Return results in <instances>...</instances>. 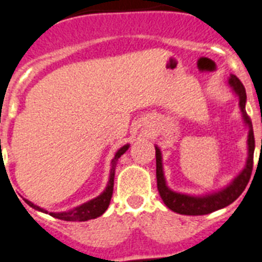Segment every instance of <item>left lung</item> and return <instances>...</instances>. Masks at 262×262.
Masks as SVG:
<instances>
[{"label": "left lung", "mask_w": 262, "mask_h": 262, "mask_svg": "<svg viewBox=\"0 0 262 262\" xmlns=\"http://www.w3.org/2000/svg\"><path fill=\"white\" fill-rule=\"evenodd\" d=\"M230 84L232 86L235 93L239 96V105L243 112L244 121L248 125V159H247L246 168L243 169L242 173L235 179L232 183L225 188L221 192L211 193V194L204 195V197H193V195L180 194V193L172 192L168 189L166 185L163 175V167H162V154L158 147H155V157H157V185L158 192L160 194V199L163 200L164 204L167 205L168 209L179 214L184 215H205V214H210L213 211L223 209L228 206L230 204L244 192L246 187L248 185V181L251 179L252 169H253V152H254V136L253 128H252L251 117L246 112V102H247V94L246 89L237 78L236 75H231L228 79Z\"/></svg>", "instance_id": "8db88e82"}]
</instances>
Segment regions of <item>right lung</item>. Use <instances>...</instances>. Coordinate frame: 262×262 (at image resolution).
Segmentation results:
<instances>
[{
    "instance_id": "add662e5",
    "label": "right lung",
    "mask_w": 262,
    "mask_h": 262,
    "mask_svg": "<svg viewBox=\"0 0 262 262\" xmlns=\"http://www.w3.org/2000/svg\"><path fill=\"white\" fill-rule=\"evenodd\" d=\"M128 147L129 145L122 146L119 151L116 152L115 158L112 159V169H111L110 181H108L107 188H105L104 192L99 195V197H96V199L91 200V201L86 202V204L81 205V206L75 207V209H73V210L62 211V213H48V211H46L44 209H41V207L36 206V205H34L32 202L27 201V200H25V201L27 202L30 206L34 207L35 210L43 211V213L49 214V215H52L53 218L61 219V221H69V222H84V221H89V219L98 218V216L102 215V214L107 210L108 206H110L111 199H112V193H114V179H115V167H116V162L117 159H119V158L121 157L126 150H128Z\"/></svg>"
}]
</instances>
